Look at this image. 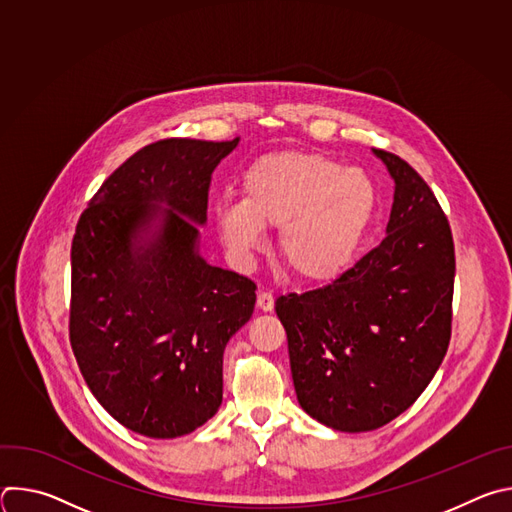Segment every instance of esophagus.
I'll return each instance as SVG.
<instances>
[{
  "label": "esophagus",
  "instance_id": "obj_1",
  "mask_svg": "<svg viewBox=\"0 0 512 512\" xmlns=\"http://www.w3.org/2000/svg\"><path fill=\"white\" fill-rule=\"evenodd\" d=\"M273 296H271V291H265V289H261L259 294H257V308L261 310V312H271L273 310Z\"/></svg>",
  "mask_w": 512,
  "mask_h": 512
}]
</instances>
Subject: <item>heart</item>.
Returning <instances> with one entry per match:
<instances>
[{
    "label": "heart",
    "instance_id": "heart-1",
    "mask_svg": "<svg viewBox=\"0 0 512 512\" xmlns=\"http://www.w3.org/2000/svg\"><path fill=\"white\" fill-rule=\"evenodd\" d=\"M241 200L212 204V225L237 263L265 247L277 231L283 263L306 283L336 279L367 237L379 206L375 182L358 168L314 152H273L239 178Z\"/></svg>",
    "mask_w": 512,
    "mask_h": 512
}]
</instances>
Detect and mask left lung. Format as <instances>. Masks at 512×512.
I'll use <instances>...</instances> for the list:
<instances>
[{
  "instance_id": "obj_1",
  "label": "left lung",
  "mask_w": 512,
  "mask_h": 512,
  "mask_svg": "<svg viewBox=\"0 0 512 512\" xmlns=\"http://www.w3.org/2000/svg\"><path fill=\"white\" fill-rule=\"evenodd\" d=\"M387 237L328 285L275 300L298 403L346 433L393 421L425 391L452 332L454 241L440 204L399 156Z\"/></svg>"
}]
</instances>
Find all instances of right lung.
Listing matches in <instances>:
<instances>
[{"label":"right lung","instance_id":"obj_1","mask_svg":"<svg viewBox=\"0 0 512 512\" xmlns=\"http://www.w3.org/2000/svg\"><path fill=\"white\" fill-rule=\"evenodd\" d=\"M145 145L97 190L70 249V344L103 409L172 440L223 403V354L249 322L255 283L200 255L214 168L237 145Z\"/></svg>","mask_w":512,"mask_h":512}]
</instances>
